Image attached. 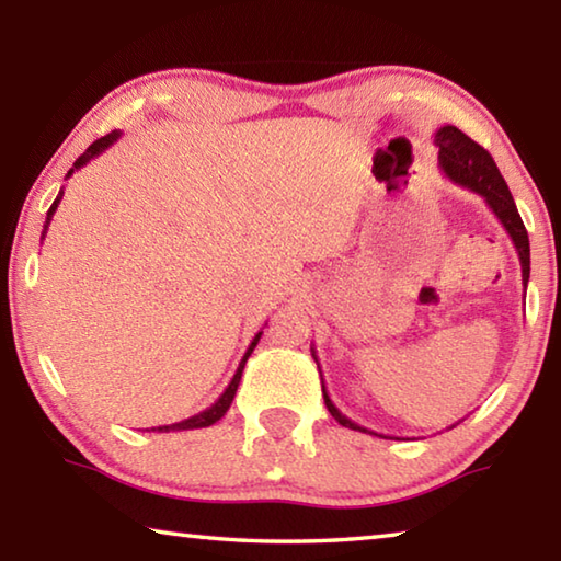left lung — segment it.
Wrapping results in <instances>:
<instances>
[{
  "mask_svg": "<svg viewBox=\"0 0 561 561\" xmlns=\"http://www.w3.org/2000/svg\"><path fill=\"white\" fill-rule=\"evenodd\" d=\"M433 144L438 146V165L445 173V178H450L455 185L460 187H468L470 193H478L482 201L488 203V207L495 217L500 220V225L505 227L512 244H515V250L519 254V264H522V284H525L527 289V282H529V237L525 225H522V217L517 213V205L512 201V193L505 183V178L500 175V170L495 165V160L488 153L485 148L474 144L472 138L465 136L460 128L455 126H443L435 130V138ZM317 358V356H314ZM321 393H324V403L329 408V413L336 417V421L344 425V428L351 431H360V433H368V435H378L374 431L364 428V425H358L346 417L344 413L339 411L331 401L329 393H327V386L321 381Z\"/></svg>",
  "mask_w": 561,
  "mask_h": 561,
  "instance_id": "8db88e82",
  "label": "left lung"
}]
</instances>
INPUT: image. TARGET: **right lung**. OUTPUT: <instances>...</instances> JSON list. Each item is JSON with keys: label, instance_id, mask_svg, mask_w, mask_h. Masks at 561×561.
Wrapping results in <instances>:
<instances>
[{"label": "right lung", "instance_id": "right-lung-1", "mask_svg": "<svg viewBox=\"0 0 561 561\" xmlns=\"http://www.w3.org/2000/svg\"><path fill=\"white\" fill-rule=\"evenodd\" d=\"M118 138H121V130H111L108 136H103V138H99V140H93V144L87 148V153L76 158V163H73V168L69 170V173H66V178H71V175H73V170H81L83 165L89 163V160H93L96 156H101L103 150L111 148L113 144H116ZM61 197H64V190H59V195H56V201L51 203L49 213H46V222H44L42 240H44L46 230H49L51 217H54V213H56V207H59ZM260 336H262V331H260V334H254L252 344L247 346V351H244V356H242V360H240V366H237V371H234V376H232V381L227 383V388L222 391V396L217 398V401H215L210 408H205V411H201L197 415H190V417H185V421H180V423L158 425V428H150V431H158V433H170V431H195V428H207V425H213V423L220 421V417H222L227 411H230V405H232V401H234V393H237V386H240V378H242V371H244V364H247V358H250V354L254 351V346H257Z\"/></svg>", "mask_w": 561, "mask_h": 561}]
</instances>
